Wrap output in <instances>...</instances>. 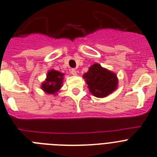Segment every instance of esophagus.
Here are the masks:
<instances>
[{
    "label": "esophagus",
    "mask_w": 157,
    "mask_h": 157,
    "mask_svg": "<svg viewBox=\"0 0 157 157\" xmlns=\"http://www.w3.org/2000/svg\"><path fill=\"white\" fill-rule=\"evenodd\" d=\"M70 74H71L72 75L76 76L77 74V70H74V69H71V70H70Z\"/></svg>",
    "instance_id": "34e87169"
}]
</instances>
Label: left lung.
Masks as SVG:
<instances>
[{"label":"left lung","mask_w":157,"mask_h":157,"mask_svg":"<svg viewBox=\"0 0 157 157\" xmlns=\"http://www.w3.org/2000/svg\"><path fill=\"white\" fill-rule=\"evenodd\" d=\"M88 85L89 91L97 98H105L118 87L117 75L104 68L99 63H94L83 75Z\"/></svg>","instance_id":"8db88e82"}]
</instances>
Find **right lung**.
Returning <instances> with one entry per match:
<instances>
[{
	"instance_id": "add662e5",
	"label": "right lung",
	"mask_w": 157,
	"mask_h": 157,
	"mask_svg": "<svg viewBox=\"0 0 157 157\" xmlns=\"http://www.w3.org/2000/svg\"><path fill=\"white\" fill-rule=\"evenodd\" d=\"M64 74L55 70H50L48 71L46 78L41 85V88L46 94L56 95L63 85Z\"/></svg>"
}]
</instances>
